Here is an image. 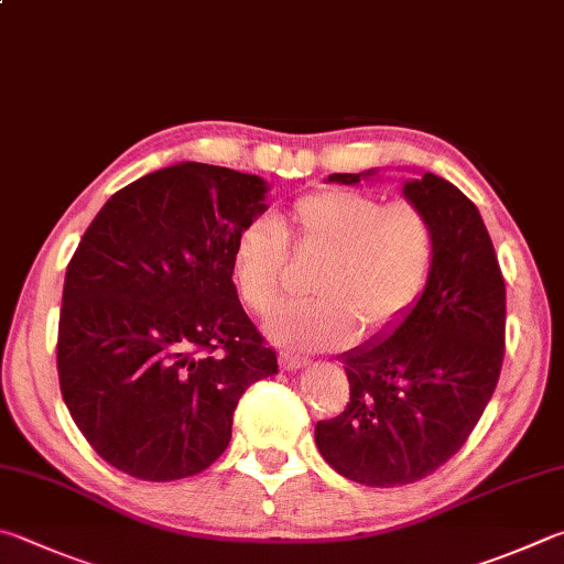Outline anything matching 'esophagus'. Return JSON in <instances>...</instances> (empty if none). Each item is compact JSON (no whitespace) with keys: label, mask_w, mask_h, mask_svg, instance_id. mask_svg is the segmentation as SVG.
Returning <instances> with one entry per match:
<instances>
[{"label":"esophagus","mask_w":564,"mask_h":564,"mask_svg":"<svg viewBox=\"0 0 564 564\" xmlns=\"http://www.w3.org/2000/svg\"><path fill=\"white\" fill-rule=\"evenodd\" d=\"M279 362L283 370H301V367L308 365V357H299V355H289V352H281Z\"/></svg>","instance_id":"esophagus-1"}]
</instances>
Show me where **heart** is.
<instances>
[{"instance_id":"1","label":"heart","mask_w":564,"mask_h":564,"mask_svg":"<svg viewBox=\"0 0 564 564\" xmlns=\"http://www.w3.org/2000/svg\"><path fill=\"white\" fill-rule=\"evenodd\" d=\"M289 237L303 256L323 259L311 281L315 299L285 303L269 323L273 340L295 350H333L355 330H394L424 295L438 251L434 221L416 204L355 189L311 192L291 204L283 227L256 217L234 239V281L259 315L281 299Z\"/></svg>"}]
</instances>
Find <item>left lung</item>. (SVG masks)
<instances>
[{
    "label": "left lung",
    "instance_id": "1",
    "mask_svg": "<svg viewBox=\"0 0 564 564\" xmlns=\"http://www.w3.org/2000/svg\"><path fill=\"white\" fill-rule=\"evenodd\" d=\"M402 192L434 221L432 281L392 333L340 357L350 402L315 424L327 464L372 488L414 484L444 466L494 397L506 355V281L476 204L432 172Z\"/></svg>",
    "mask_w": 564,
    "mask_h": 564
}]
</instances>
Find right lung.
I'll return each instance as SVG.
<instances>
[{"instance_id": "obj_1", "label": "right lung", "mask_w": 564, "mask_h": 564, "mask_svg": "<svg viewBox=\"0 0 564 564\" xmlns=\"http://www.w3.org/2000/svg\"><path fill=\"white\" fill-rule=\"evenodd\" d=\"M265 192L256 175L180 162L112 194L70 256L61 394L122 474H202L229 446L241 394L279 372L231 281L234 239Z\"/></svg>"}]
</instances>
